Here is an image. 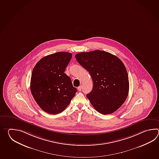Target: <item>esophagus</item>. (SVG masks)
Returning a JSON list of instances; mask_svg holds the SVG:
<instances>
[{
	"label": "esophagus",
	"instance_id": "esophagus-1",
	"mask_svg": "<svg viewBox=\"0 0 159 159\" xmlns=\"http://www.w3.org/2000/svg\"><path fill=\"white\" fill-rule=\"evenodd\" d=\"M81 90H82V86H79L78 88V91H81Z\"/></svg>",
	"mask_w": 159,
	"mask_h": 159
}]
</instances>
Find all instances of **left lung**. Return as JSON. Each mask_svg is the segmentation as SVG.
Wrapping results in <instances>:
<instances>
[{
  "label": "left lung",
  "instance_id": "left-lung-1",
  "mask_svg": "<svg viewBox=\"0 0 159 159\" xmlns=\"http://www.w3.org/2000/svg\"><path fill=\"white\" fill-rule=\"evenodd\" d=\"M86 69L93 87L86 95L94 108L102 114L113 113L121 107L129 94V76L118 57L105 51L81 52L75 56Z\"/></svg>",
  "mask_w": 159,
  "mask_h": 159
}]
</instances>
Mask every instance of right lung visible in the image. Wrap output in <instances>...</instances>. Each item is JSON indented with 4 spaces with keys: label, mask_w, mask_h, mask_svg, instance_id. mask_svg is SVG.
<instances>
[{
    "label": "right lung",
    "mask_w": 159,
    "mask_h": 159,
    "mask_svg": "<svg viewBox=\"0 0 159 159\" xmlns=\"http://www.w3.org/2000/svg\"><path fill=\"white\" fill-rule=\"evenodd\" d=\"M72 54L60 52L37 62L30 79L31 93L43 111L51 114L63 111L74 97L77 89L64 73Z\"/></svg>",
    "instance_id": "1"
}]
</instances>
